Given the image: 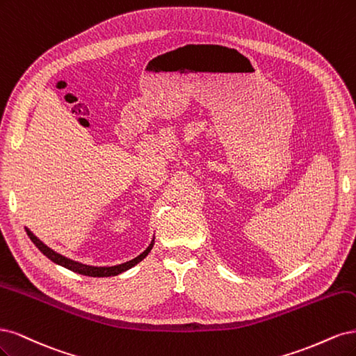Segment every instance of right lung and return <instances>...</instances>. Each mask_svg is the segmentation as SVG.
I'll list each match as a JSON object with an SVG mask.
<instances>
[{"mask_svg": "<svg viewBox=\"0 0 356 356\" xmlns=\"http://www.w3.org/2000/svg\"><path fill=\"white\" fill-rule=\"evenodd\" d=\"M25 229H26V234H28V236L31 238L32 243L37 245V248L41 251V253H42L45 257H49L51 261L56 263V265H60V266H63V268H66V269H70V270H72V272L86 275V277H97V278H103V277H115V275H120V273H122V272H125V270L131 269L133 266H136L137 263L142 261V260L149 254V251L152 250L154 243H155V239H152L151 244H149V247L143 251L142 254L134 257V259L130 260V261L121 263V265H117V266H90V265H84V263H81V261H75V260H72V259H67V257H65V256H62V254H59V253H56L54 250H51L50 247L45 245L41 239H38L35 235H33L28 227H25Z\"/></svg>", "mask_w": 356, "mask_h": 356, "instance_id": "obj_1", "label": "right lung"}]
</instances>
